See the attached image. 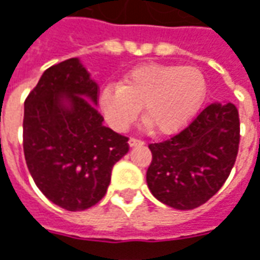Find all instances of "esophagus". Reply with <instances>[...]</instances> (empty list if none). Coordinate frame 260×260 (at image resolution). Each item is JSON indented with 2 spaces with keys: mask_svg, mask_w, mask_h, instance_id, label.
Listing matches in <instances>:
<instances>
[{
  "mask_svg": "<svg viewBox=\"0 0 260 260\" xmlns=\"http://www.w3.org/2000/svg\"><path fill=\"white\" fill-rule=\"evenodd\" d=\"M129 146L134 147V146H141V145H145V142L142 141V139H136V138H131L129 139Z\"/></svg>",
  "mask_w": 260,
  "mask_h": 260,
  "instance_id": "1",
  "label": "esophagus"
}]
</instances>
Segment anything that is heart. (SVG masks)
Masks as SVG:
<instances>
[{"label": "heart", "instance_id": "obj_1", "mask_svg": "<svg viewBox=\"0 0 260 260\" xmlns=\"http://www.w3.org/2000/svg\"><path fill=\"white\" fill-rule=\"evenodd\" d=\"M206 91V80L195 67L143 64L122 76L121 85L104 86L99 107L114 131L124 132L143 117L158 134H174L193 117Z\"/></svg>", "mask_w": 260, "mask_h": 260}]
</instances>
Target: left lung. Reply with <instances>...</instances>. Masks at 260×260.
Here are the masks:
<instances>
[{"label": "left lung", "instance_id": "left-lung-1", "mask_svg": "<svg viewBox=\"0 0 260 260\" xmlns=\"http://www.w3.org/2000/svg\"><path fill=\"white\" fill-rule=\"evenodd\" d=\"M240 146V115L234 104L214 103L191 124L158 143H150L146 181L153 196L167 206L191 210L223 186Z\"/></svg>", "mask_w": 260, "mask_h": 260}]
</instances>
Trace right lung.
<instances>
[{
  "mask_svg": "<svg viewBox=\"0 0 260 260\" xmlns=\"http://www.w3.org/2000/svg\"><path fill=\"white\" fill-rule=\"evenodd\" d=\"M99 86L78 58L44 71L25 100L23 152L48 201L69 212L106 195L111 170L129 150L128 138L103 125Z\"/></svg>",
  "mask_w": 260,
  "mask_h": 260,
  "instance_id": "right-lung-1",
  "label": "right lung"
}]
</instances>
